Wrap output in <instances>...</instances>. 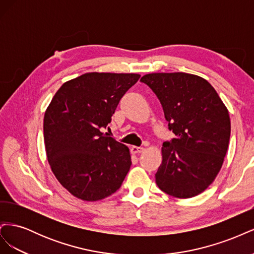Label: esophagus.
I'll return each mask as SVG.
<instances>
[{
  "label": "esophagus",
  "mask_w": 254,
  "mask_h": 254,
  "mask_svg": "<svg viewBox=\"0 0 254 254\" xmlns=\"http://www.w3.org/2000/svg\"><path fill=\"white\" fill-rule=\"evenodd\" d=\"M142 151H144L143 147H139V146H132V147H131V152L132 153H140Z\"/></svg>",
  "instance_id": "1"
}]
</instances>
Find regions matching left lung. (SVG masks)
I'll return each instance as SVG.
<instances>
[{
    "mask_svg": "<svg viewBox=\"0 0 254 254\" xmlns=\"http://www.w3.org/2000/svg\"><path fill=\"white\" fill-rule=\"evenodd\" d=\"M141 81L155 92L176 135L161 149L157 186L173 197L197 196L224 163L231 132L227 107L212 84L194 74L150 73Z\"/></svg>",
    "mask_w": 254,
    "mask_h": 254,
    "instance_id": "left-lung-1",
    "label": "left lung"
}]
</instances>
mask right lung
Wrapping results in <instances>:
<instances>
[{"label":"right lung","instance_id":"right-lung-1","mask_svg":"<svg viewBox=\"0 0 254 254\" xmlns=\"http://www.w3.org/2000/svg\"><path fill=\"white\" fill-rule=\"evenodd\" d=\"M139 78L86 73L65 81L52 98L43 120L45 152L56 179L74 197L98 201L121 188L131 165L129 148L101 130Z\"/></svg>","mask_w":254,"mask_h":254}]
</instances>
